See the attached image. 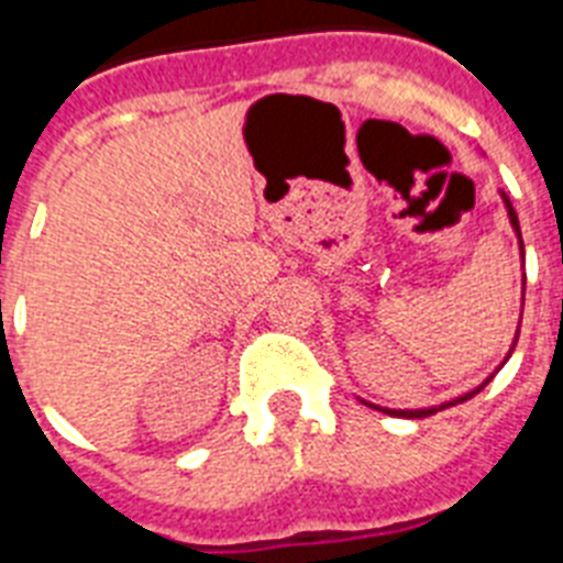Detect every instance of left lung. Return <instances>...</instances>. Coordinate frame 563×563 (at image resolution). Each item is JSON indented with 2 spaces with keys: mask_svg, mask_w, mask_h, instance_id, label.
<instances>
[{
  "mask_svg": "<svg viewBox=\"0 0 563 563\" xmlns=\"http://www.w3.org/2000/svg\"><path fill=\"white\" fill-rule=\"evenodd\" d=\"M503 201H506L508 219H511V228H515L517 239H520V254H523V236H520V221H517V212H515V207H511V201H508V195H503ZM523 291H526V274H523ZM482 385H488V379H485ZM482 385H479V388H473V391L464 394V397H455V400H450V402H441L438 409H450V406H455V402L471 400L473 394L482 391ZM368 406H374V402H368ZM374 409H379V406H374ZM438 409L432 406V409H379V411H385V415H397V418H427V415H435Z\"/></svg>",
  "mask_w": 563,
  "mask_h": 563,
  "instance_id": "8db88e82",
  "label": "left lung"
}]
</instances>
